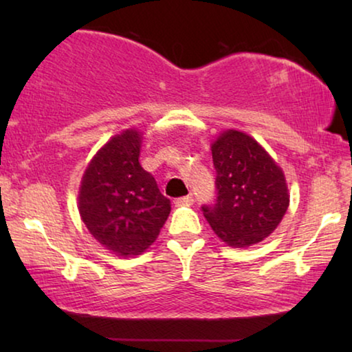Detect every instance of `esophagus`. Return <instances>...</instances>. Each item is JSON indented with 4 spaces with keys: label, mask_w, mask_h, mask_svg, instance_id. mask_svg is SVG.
Instances as JSON below:
<instances>
[{
    "label": "esophagus",
    "mask_w": 352,
    "mask_h": 352,
    "mask_svg": "<svg viewBox=\"0 0 352 352\" xmlns=\"http://www.w3.org/2000/svg\"><path fill=\"white\" fill-rule=\"evenodd\" d=\"M175 204L176 206H190L194 204V199H192L190 195H186V197H181V199H177Z\"/></svg>",
    "instance_id": "1"
}]
</instances>
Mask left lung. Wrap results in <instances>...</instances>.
Returning <instances> with one entry per match:
<instances>
[{
	"instance_id": "1",
	"label": "left lung",
	"mask_w": 352,
	"mask_h": 352,
	"mask_svg": "<svg viewBox=\"0 0 352 352\" xmlns=\"http://www.w3.org/2000/svg\"><path fill=\"white\" fill-rule=\"evenodd\" d=\"M211 153L218 200L201 208L206 221L232 248L263 242L290 205L285 173L256 139L239 129L221 131Z\"/></svg>"
}]
</instances>
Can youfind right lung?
<instances>
[{
	"label": "right lung",
	"instance_id": "1",
	"mask_svg": "<svg viewBox=\"0 0 352 352\" xmlns=\"http://www.w3.org/2000/svg\"><path fill=\"white\" fill-rule=\"evenodd\" d=\"M142 131L128 128L94 153L81 176L78 211L89 234L120 258L142 254L171 211L155 179L139 163Z\"/></svg>",
	"mask_w": 352,
	"mask_h": 352
}]
</instances>
